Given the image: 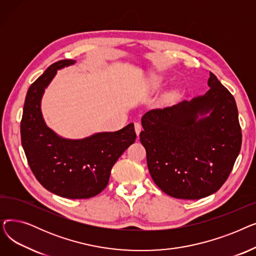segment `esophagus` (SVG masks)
Returning <instances> with one entry per match:
<instances>
[{
  "label": "esophagus",
  "mask_w": 256,
  "mask_h": 256,
  "mask_svg": "<svg viewBox=\"0 0 256 256\" xmlns=\"http://www.w3.org/2000/svg\"><path fill=\"white\" fill-rule=\"evenodd\" d=\"M135 130H136L137 136H139L141 130H142V126H141V124H140L139 122H136V124H135Z\"/></svg>",
  "instance_id": "obj_1"
}]
</instances>
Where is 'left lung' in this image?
<instances>
[{
    "label": "left lung",
    "instance_id": "1",
    "mask_svg": "<svg viewBox=\"0 0 256 256\" xmlns=\"http://www.w3.org/2000/svg\"><path fill=\"white\" fill-rule=\"evenodd\" d=\"M210 90L142 117L140 141L154 184L174 198L201 199L216 193L234 168L242 130L232 94L212 72ZM210 112V114L209 112ZM206 118L196 120L198 114Z\"/></svg>",
    "mask_w": 256,
    "mask_h": 256
}]
</instances>
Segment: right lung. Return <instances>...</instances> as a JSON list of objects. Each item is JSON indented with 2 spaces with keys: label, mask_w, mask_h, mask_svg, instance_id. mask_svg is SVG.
Segmentation results:
<instances>
[{
  "label": "right lung",
  "mask_w": 256,
  "mask_h": 256,
  "mask_svg": "<svg viewBox=\"0 0 256 256\" xmlns=\"http://www.w3.org/2000/svg\"><path fill=\"white\" fill-rule=\"evenodd\" d=\"M74 62L70 59L55 62L30 86L24 104L20 138L28 164L44 188L64 198L86 199L106 186L112 167L137 135L130 124L117 132L66 140L46 126L40 110L44 88L57 70Z\"/></svg>",
  "instance_id": "add662e5"
}]
</instances>
